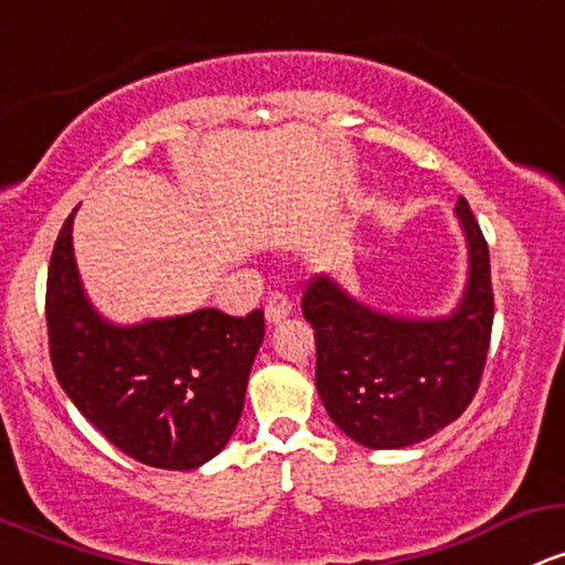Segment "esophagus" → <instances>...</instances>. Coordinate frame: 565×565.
Returning a JSON list of instances; mask_svg holds the SVG:
<instances>
[{"label": "esophagus", "mask_w": 565, "mask_h": 565, "mask_svg": "<svg viewBox=\"0 0 565 565\" xmlns=\"http://www.w3.org/2000/svg\"><path fill=\"white\" fill-rule=\"evenodd\" d=\"M292 311H295V302L284 292H273L268 297V302H265V319H268V324H278V321L287 319Z\"/></svg>", "instance_id": "esophagus-1"}]
</instances>
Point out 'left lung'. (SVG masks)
<instances>
[{"label":"left lung","instance_id":"obj_1","mask_svg":"<svg viewBox=\"0 0 565 565\" xmlns=\"http://www.w3.org/2000/svg\"><path fill=\"white\" fill-rule=\"evenodd\" d=\"M456 214L469 246V281L450 316L373 311L327 276L302 295L316 338V388L340 431L364 448H407L431 437L467 411L480 386L493 327L491 257L463 198Z\"/></svg>","mask_w":565,"mask_h":565}]
</instances>
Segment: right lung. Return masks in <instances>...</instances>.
I'll use <instances>...</instances> for the list:
<instances>
[{
	"instance_id": "right-lung-1",
	"label": "right lung",
	"mask_w": 565,
	"mask_h": 565,
	"mask_svg": "<svg viewBox=\"0 0 565 565\" xmlns=\"http://www.w3.org/2000/svg\"><path fill=\"white\" fill-rule=\"evenodd\" d=\"M66 216L47 268V340L61 388L104 437L154 469L201 467L227 445L244 411L263 311L201 308L134 327L93 311Z\"/></svg>"
}]
</instances>
